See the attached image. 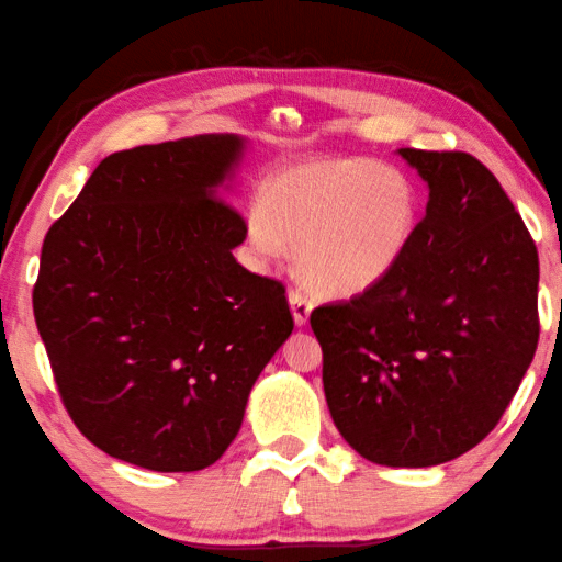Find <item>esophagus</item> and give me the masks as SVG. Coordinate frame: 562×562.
<instances>
[{
  "instance_id": "34e87169",
  "label": "esophagus",
  "mask_w": 562,
  "mask_h": 562,
  "mask_svg": "<svg viewBox=\"0 0 562 562\" xmlns=\"http://www.w3.org/2000/svg\"><path fill=\"white\" fill-rule=\"evenodd\" d=\"M290 307L294 324L304 326L310 322V312H312V297L304 290H290Z\"/></svg>"
}]
</instances>
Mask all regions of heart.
Returning a JSON list of instances; mask_svg holds the SVG:
<instances>
[{
  "label": "heart",
  "mask_w": 562,
  "mask_h": 562,
  "mask_svg": "<svg viewBox=\"0 0 562 562\" xmlns=\"http://www.w3.org/2000/svg\"><path fill=\"white\" fill-rule=\"evenodd\" d=\"M417 189L391 161L324 159L272 177L248 223L255 258L274 260L297 243L310 288L349 297L391 274L417 228Z\"/></svg>",
  "instance_id": "b5f03b06"
}]
</instances>
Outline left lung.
I'll list each match as a JSON object with an SVG mask.
<instances>
[{"label": "left lung", "mask_w": 562, "mask_h": 562, "mask_svg": "<svg viewBox=\"0 0 562 562\" xmlns=\"http://www.w3.org/2000/svg\"><path fill=\"white\" fill-rule=\"evenodd\" d=\"M427 187L401 262L310 316L336 430L385 467H435L502 420L538 346V250L467 151L397 149Z\"/></svg>", "instance_id": "obj_1"}]
</instances>
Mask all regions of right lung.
<instances>
[{"instance_id":"1","label":"right lung","mask_w":562,"mask_h":562,"mask_svg":"<svg viewBox=\"0 0 562 562\" xmlns=\"http://www.w3.org/2000/svg\"><path fill=\"white\" fill-rule=\"evenodd\" d=\"M238 135L115 151L48 228L34 316L70 420L151 472H199L240 430L292 334L284 284L243 268L248 226L218 187Z\"/></svg>"}]
</instances>
